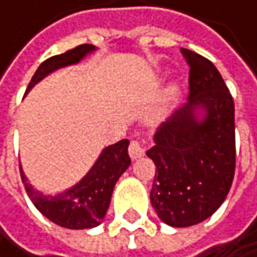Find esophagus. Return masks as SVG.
Here are the masks:
<instances>
[{"instance_id":"esophagus-1","label":"esophagus","mask_w":257,"mask_h":257,"mask_svg":"<svg viewBox=\"0 0 257 257\" xmlns=\"http://www.w3.org/2000/svg\"><path fill=\"white\" fill-rule=\"evenodd\" d=\"M145 152H146V148H145L143 143H140L139 140H133L131 142V145H130V155H131L133 160H137V158L143 157Z\"/></svg>"}]
</instances>
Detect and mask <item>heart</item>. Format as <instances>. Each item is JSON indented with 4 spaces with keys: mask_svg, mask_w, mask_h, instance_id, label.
I'll return each mask as SVG.
<instances>
[{
    "mask_svg": "<svg viewBox=\"0 0 257 257\" xmlns=\"http://www.w3.org/2000/svg\"><path fill=\"white\" fill-rule=\"evenodd\" d=\"M169 96H170V97H176V96H178V87H176V85H172V87L169 88Z\"/></svg>",
    "mask_w": 257,
    "mask_h": 257,
    "instance_id": "1",
    "label": "heart"
}]
</instances>
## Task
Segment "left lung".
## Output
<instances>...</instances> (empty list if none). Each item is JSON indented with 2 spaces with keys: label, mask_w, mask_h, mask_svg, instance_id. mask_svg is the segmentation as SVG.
Returning a JSON list of instances; mask_svg holds the SVG:
<instances>
[{
  "label": "left lung",
  "mask_w": 257,
  "mask_h": 257,
  "mask_svg": "<svg viewBox=\"0 0 257 257\" xmlns=\"http://www.w3.org/2000/svg\"><path fill=\"white\" fill-rule=\"evenodd\" d=\"M181 52L190 66L188 102L161 123L146 152L157 166L152 206L173 227L194 226L221 206L236 160L235 105L224 79L208 58Z\"/></svg>",
  "instance_id": "obj_1"
}]
</instances>
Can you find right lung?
<instances>
[{"label":"right lung","mask_w":257,"mask_h":257,"mask_svg":"<svg viewBox=\"0 0 257 257\" xmlns=\"http://www.w3.org/2000/svg\"><path fill=\"white\" fill-rule=\"evenodd\" d=\"M94 49L96 48L93 45L85 43L45 60L33 75L27 93L48 73L81 61ZM127 146H130V142L120 140L118 143L105 148L90 172L70 190H66L57 196H45L43 193L34 190L19 166L21 179L34 206L52 223L67 229L96 227L106 214L115 182L131 164Z\"/></svg>","instance_id":"right-lung-1"}]
</instances>
